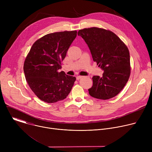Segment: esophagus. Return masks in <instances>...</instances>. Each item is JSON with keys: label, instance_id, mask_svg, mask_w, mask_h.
<instances>
[{"label": "esophagus", "instance_id": "obj_1", "mask_svg": "<svg viewBox=\"0 0 152 152\" xmlns=\"http://www.w3.org/2000/svg\"><path fill=\"white\" fill-rule=\"evenodd\" d=\"M82 77H83V76H76V79H77V80H79V79H81Z\"/></svg>", "mask_w": 152, "mask_h": 152}]
</instances>
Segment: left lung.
<instances>
[{
    "label": "left lung",
    "instance_id": "obj_1",
    "mask_svg": "<svg viewBox=\"0 0 152 152\" xmlns=\"http://www.w3.org/2000/svg\"><path fill=\"white\" fill-rule=\"evenodd\" d=\"M77 35L88 45L93 61L103 73L93 77L88 89L93 97L107 100L116 96L127 82L130 73V55L124 43L113 32L98 28L80 29Z\"/></svg>",
    "mask_w": 152,
    "mask_h": 152
}]
</instances>
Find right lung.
Returning <instances> with one entry per match:
<instances>
[{"label": "right lung", "instance_id": "obj_1", "mask_svg": "<svg viewBox=\"0 0 152 152\" xmlns=\"http://www.w3.org/2000/svg\"><path fill=\"white\" fill-rule=\"evenodd\" d=\"M76 35V31L49 34L37 40L31 48L23 70L29 87L42 101L57 102L70 93L76 77L58 70Z\"/></svg>", "mask_w": 152, "mask_h": 152}]
</instances>
